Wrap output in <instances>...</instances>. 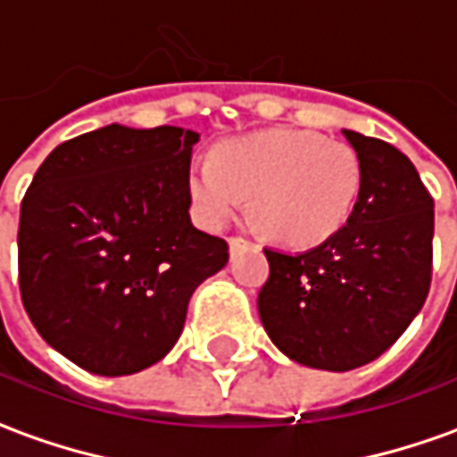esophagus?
Segmentation results:
<instances>
[{"mask_svg": "<svg viewBox=\"0 0 457 457\" xmlns=\"http://www.w3.org/2000/svg\"><path fill=\"white\" fill-rule=\"evenodd\" d=\"M248 238H244V236H231L228 238V246H231V251H238L241 246H246Z\"/></svg>", "mask_w": 457, "mask_h": 457, "instance_id": "esophagus-1", "label": "esophagus"}]
</instances>
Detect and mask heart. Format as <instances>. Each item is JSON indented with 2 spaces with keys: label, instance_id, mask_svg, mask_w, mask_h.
I'll use <instances>...</instances> for the list:
<instances>
[{
  "label": "heart",
  "instance_id": "1",
  "mask_svg": "<svg viewBox=\"0 0 457 457\" xmlns=\"http://www.w3.org/2000/svg\"><path fill=\"white\" fill-rule=\"evenodd\" d=\"M361 159L351 144L316 131L273 129L223 144L213 162H196L188 188L201 221L221 228L251 209L276 241L316 246L348 221L361 191Z\"/></svg>",
  "mask_w": 457,
  "mask_h": 457
}]
</instances>
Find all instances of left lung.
Wrapping results in <instances>:
<instances>
[{"instance_id":"obj_1","label":"left lung","mask_w":457,"mask_h":457,"mask_svg":"<svg viewBox=\"0 0 457 457\" xmlns=\"http://www.w3.org/2000/svg\"><path fill=\"white\" fill-rule=\"evenodd\" d=\"M361 191L343 228L306 253L266 248L259 316L288 358L320 370L376 361L423 308L433 276V196L388 141L343 129Z\"/></svg>"}]
</instances>
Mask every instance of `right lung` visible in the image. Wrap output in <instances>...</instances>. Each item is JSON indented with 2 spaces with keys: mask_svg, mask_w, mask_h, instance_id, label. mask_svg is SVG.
Returning <instances> with one entry per match:
<instances>
[{
  "mask_svg": "<svg viewBox=\"0 0 457 457\" xmlns=\"http://www.w3.org/2000/svg\"><path fill=\"white\" fill-rule=\"evenodd\" d=\"M196 131L96 129L59 144L19 213V294L44 341L96 376H129L174 348L188 298L228 261L191 223Z\"/></svg>",
  "mask_w": 457,
  "mask_h": 457,
  "instance_id": "obj_1",
  "label": "right lung"
}]
</instances>
